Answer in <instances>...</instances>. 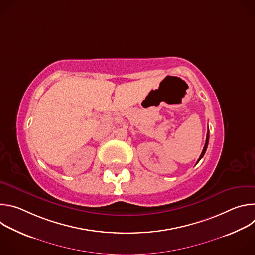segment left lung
<instances>
[{
	"label": "left lung",
	"instance_id": "obj_1",
	"mask_svg": "<svg viewBox=\"0 0 255 255\" xmlns=\"http://www.w3.org/2000/svg\"><path fill=\"white\" fill-rule=\"evenodd\" d=\"M208 143H209V128H208V132H207V137H206V143H205V146H204V148H203V151H202V153H201V155H200V157H199V159H198V161H197V163L203 158V156H204V154H205V152H206V150H207V147H208Z\"/></svg>",
	"mask_w": 255,
	"mask_h": 255
}]
</instances>
